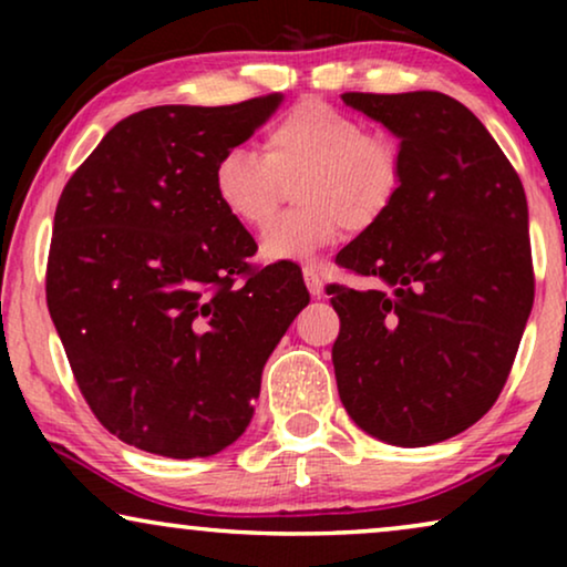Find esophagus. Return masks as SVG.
<instances>
[{"instance_id":"obj_1","label":"esophagus","mask_w":567,"mask_h":567,"mask_svg":"<svg viewBox=\"0 0 567 567\" xmlns=\"http://www.w3.org/2000/svg\"><path fill=\"white\" fill-rule=\"evenodd\" d=\"M305 284H307V289H309V293H312L315 299L324 297V278H322L320 270L312 268V266H307L305 268Z\"/></svg>"}]
</instances>
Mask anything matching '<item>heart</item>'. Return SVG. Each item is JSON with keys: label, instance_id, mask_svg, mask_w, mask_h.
Masks as SVG:
<instances>
[{"label": "heart", "instance_id": "b5f03b06", "mask_svg": "<svg viewBox=\"0 0 567 567\" xmlns=\"http://www.w3.org/2000/svg\"><path fill=\"white\" fill-rule=\"evenodd\" d=\"M212 181L224 212L247 229L266 227L297 185L299 206L262 231L260 252L268 260L305 262L348 229H374L390 214L405 181V154L394 136L309 97L270 123L262 154L245 144L227 146Z\"/></svg>", "mask_w": 567, "mask_h": 567}]
</instances>
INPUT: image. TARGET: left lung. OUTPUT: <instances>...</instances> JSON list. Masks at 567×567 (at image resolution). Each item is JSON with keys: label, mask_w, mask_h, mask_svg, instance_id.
<instances>
[{"label": "left lung", "mask_w": 567, "mask_h": 567, "mask_svg": "<svg viewBox=\"0 0 567 567\" xmlns=\"http://www.w3.org/2000/svg\"><path fill=\"white\" fill-rule=\"evenodd\" d=\"M343 103L400 138L405 181L390 214L336 258L374 281L328 286L338 394L369 436L439 444L493 408L529 320L524 185L460 100L423 90Z\"/></svg>", "instance_id": "obj_1"}]
</instances>
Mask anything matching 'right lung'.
<instances>
[{"instance_id":"add662e5","label":"right lung","mask_w":567,"mask_h":567,"mask_svg":"<svg viewBox=\"0 0 567 567\" xmlns=\"http://www.w3.org/2000/svg\"><path fill=\"white\" fill-rule=\"evenodd\" d=\"M281 95L157 105L107 131L61 193L45 299L100 423L150 454L212 456L243 436L268 355L309 291L224 212L214 162Z\"/></svg>"}]
</instances>
